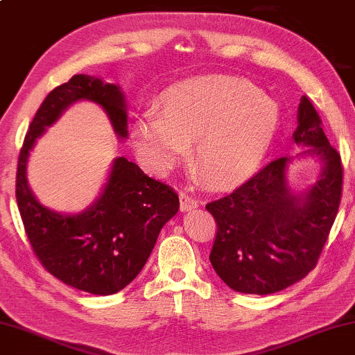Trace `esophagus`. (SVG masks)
Masks as SVG:
<instances>
[{
    "instance_id": "34e87169",
    "label": "esophagus",
    "mask_w": 355,
    "mask_h": 355,
    "mask_svg": "<svg viewBox=\"0 0 355 355\" xmlns=\"http://www.w3.org/2000/svg\"><path fill=\"white\" fill-rule=\"evenodd\" d=\"M198 200H196L191 194L187 191L180 193V210L182 211H189L198 207Z\"/></svg>"
}]
</instances>
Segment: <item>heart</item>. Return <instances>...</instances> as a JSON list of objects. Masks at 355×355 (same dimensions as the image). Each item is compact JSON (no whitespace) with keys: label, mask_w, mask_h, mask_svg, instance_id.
Listing matches in <instances>:
<instances>
[{"label":"heart","mask_w":355,"mask_h":355,"mask_svg":"<svg viewBox=\"0 0 355 355\" xmlns=\"http://www.w3.org/2000/svg\"><path fill=\"white\" fill-rule=\"evenodd\" d=\"M134 127V140L157 173H168L196 144V162L211 183L248 178L276 141L280 113L271 98L241 78L198 76L178 81L159 95Z\"/></svg>","instance_id":"b5f03b06"}]
</instances>
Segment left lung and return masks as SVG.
Listing matches in <instances>:
<instances>
[{
	"label": "left lung",
	"instance_id": "obj_1",
	"mask_svg": "<svg viewBox=\"0 0 355 355\" xmlns=\"http://www.w3.org/2000/svg\"><path fill=\"white\" fill-rule=\"evenodd\" d=\"M293 140L311 146L306 153L324 162L322 178L308 193L296 196L288 189L290 159L284 156L205 205L216 223L210 263L236 292L276 293L308 276L335 223L343 196L341 156L327 140L320 116L306 95Z\"/></svg>",
	"mask_w": 355,
	"mask_h": 355
}]
</instances>
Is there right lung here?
<instances>
[{
    "instance_id": "1",
    "label": "right lung",
    "mask_w": 355,
    "mask_h": 355,
    "mask_svg": "<svg viewBox=\"0 0 355 355\" xmlns=\"http://www.w3.org/2000/svg\"><path fill=\"white\" fill-rule=\"evenodd\" d=\"M83 98L102 105L116 134L125 139V100L119 86L75 75L47 94L31 121L19 155L15 198L30 245L47 272L83 292L113 295L139 276L180 200L172 187L145 175L127 157H116L92 207L78 215L42 207L26 183L30 150L46 127Z\"/></svg>"
}]
</instances>
